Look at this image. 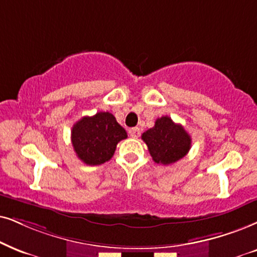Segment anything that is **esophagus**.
<instances>
[{"label":"esophagus","mask_w":257,"mask_h":257,"mask_svg":"<svg viewBox=\"0 0 257 257\" xmlns=\"http://www.w3.org/2000/svg\"><path fill=\"white\" fill-rule=\"evenodd\" d=\"M140 134H141V132H140L139 126H134V128L129 129V135H131L132 138H139Z\"/></svg>","instance_id":"obj_1"}]
</instances>
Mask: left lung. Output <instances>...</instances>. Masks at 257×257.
<instances>
[{
    "mask_svg": "<svg viewBox=\"0 0 257 257\" xmlns=\"http://www.w3.org/2000/svg\"><path fill=\"white\" fill-rule=\"evenodd\" d=\"M149 154L157 164L171 165L183 159L191 148V136L184 126L168 116L155 121V125L142 134Z\"/></svg>",
    "mask_w": 257,
    "mask_h": 257,
    "instance_id": "1",
    "label": "left lung"
}]
</instances>
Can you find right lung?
<instances>
[{
  "instance_id": "obj_1",
  "label": "right lung",
  "mask_w": 257,
  "mask_h": 257,
  "mask_svg": "<svg viewBox=\"0 0 257 257\" xmlns=\"http://www.w3.org/2000/svg\"><path fill=\"white\" fill-rule=\"evenodd\" d=\"M126 132L110 112H97L74 123L71 141L77 157L90 166L104 164L112 158L116 146L126 139Z\"/></svg>"
}]
</instances>
